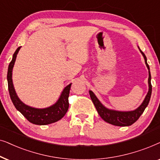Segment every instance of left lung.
Wrapping results in <instances>:
<instances>
[{
    "mask_svg": "<svg viewBox=\"0 0 160 160\" xmlns=\"http://www.w3.org/2000/svg\"><path fill=\"white\" fill-rule=\"evenodd\" d=\"M140 52L143 56L145 63L147 68L148 69V91L143 101H142V104L138 107L137 109L131 110V111H119V110H115L112 109H109V108H106L105 105L102 104V102L98 99V98L96 97L94 93L92 91H89V94H90L91 99L92 100L93 105H94L96 109H97L98 113L101 118L103 119L106 122L110 123V124L115 125V126L118 127H127L130 126L135 122L140 116H141L142 112H144L146 108L148 106V102L150 101L151 95H152V83H151V79H152V76H151L150 72V68L148 66V63H147V58L146 55L143 52H142L139 47H138Z\"/></svg>",
    "mask_w": 160,
    "mask_h": 160,
    "instance_id": "8db88e82",
    "label": "left lung"
}]
</instances>
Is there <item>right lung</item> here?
Segmentation results:
<instances>
[{"label":"right lung","instance_id":"1","mask_svg":"<svg viewBox=\"0 0 160 160\" xmlns=\"http://www.w3.org/2000/svg\"><path fill=\"white\" fill-rule=\"evenodd\" d=\"M21 47L17 49L14 52L12 60L11 61L8 68L7 73V81L9 95L13 102L16 109L20 111L27 120L30 122L37 125H47L50 123H55L63 118L67 113L69 108V100L68 97L69 95L70 87L72 83H70L63 88L60 97L57 102L52 105L45 108H36L25 105L21 101L20 98L17 94L14 89L13 81H12V70L15 63L17 55Z\"/></svg>","mask_w":160,"mask_h":160}]
</instances>
